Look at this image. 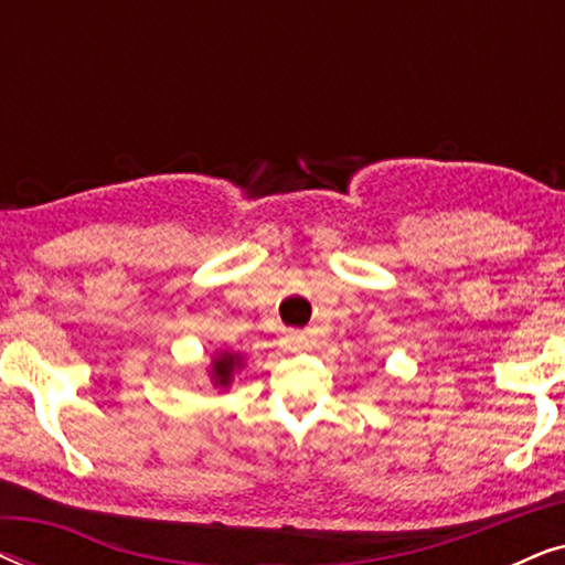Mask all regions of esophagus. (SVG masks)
Wrapping results in <instances>:
<instances>
[{"label": "esophagus", "instance_id": "obj_1", "mask_svg": "<svg viewBox=\"0 0 565 565\" xmlns=\"http://www.w3.org/2000/svg\"><path fill=\"white\" fill-rule=\"evenodd\" d=\"M285 344H288V350H303L308 339L303 331H288V334H285Z\"/></svg>", "mask_w": 565, "mask_h": 565}]
</instances>
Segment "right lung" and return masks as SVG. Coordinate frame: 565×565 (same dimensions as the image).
I'll use <instances>...</instances> for the list:
<instances>
[{
    "label": "right lung",
    "mask_w": 565,
    "mask_h": 565,
    "mask_svg": "<svg viewBox=\"0 0 565 565\" xmlns=\"http://www.w3.org/2000/svg\"><path fill=\"white\" fill-rule=\"evenodd\" d=\"M238 354H231V352H223L221 358H215V362H213V381H215V385H223V388H226V385L231 383V375H234V370L238 367Z\"/></svg>",
    "instance_id": "1"
}]
</instances>
